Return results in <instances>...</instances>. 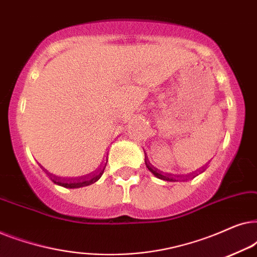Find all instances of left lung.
<instances>
[{
  "label": "left lung",
  "mask_w": 257,
  "mask_h": 257,
  "mask_svg": "<svg viewBox=\"0 0 257 257\" xmlns=\"http://www.w3.org/2000/svg\"><path fill=\"white\" fill-rule=\"evenodd\" d=\"M146 167L149 168V170L152 172V173L156 175L157 178H159V179H161V180H165V181H178V179L177 178H179V175H172V174H164V173H161V172H159V171H157L156 168L154 167H152L151 166L150 164H146Z\"/></svg>",
  "instance_id": "1"
}]
</instances>
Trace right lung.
I'll use <instances>...</instances> for the list:
<instances>
[{
	"mask_svg": "<svg viewBox=\"0 0 257 257\" xmlns=\"http://www.w3.org/2000/svg\"><path fill=\"white\" fill-rule=\"evenodd\" d=\"M105 166H106V164L104 165L103 167L100 168L99 171L97 172V173L94 174H91L89 177H85V178H77V179H59V178H56L54 175V178H51V180L55 182V184H57L59 186H63V187L65 188H80V187H85V186H89V185H92L94 182L98 181L100 179L101 175L104 173V170H105ZM50 174V173H49ZM52 175V174H50Z\"/></svg>",
	"mask_w": 257,
	"mask_h": 257,
	"instance_id": "1",
	"label": "right lung"
}]
</instances>
